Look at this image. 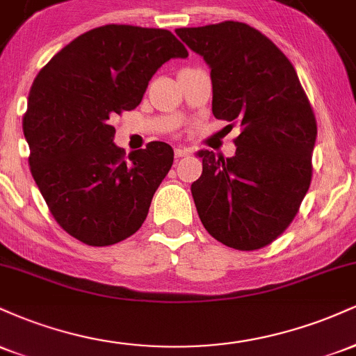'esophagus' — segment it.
<instances>
[{
  "instance_id": "1",
  "label": "esophagus",
  "mask_w": 356,
  "mask_h": 356,
  "mask_svg": "<svg viewBox=\"0 0 356 356\" xmlns=\"http://www.w3.org/2000/svg\"><path fill=\"white\" fill-rule=\"evenodd\" d=\"M174 154H175V157H186V155H189V154H192V149H189V147H175V150H174Z\"/></svg>"
}]
</instances>
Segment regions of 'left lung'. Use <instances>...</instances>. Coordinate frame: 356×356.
Listing matches in <instances>:
<instances>
[{"instance_id":"8db88e82","label":"left lung","mask_w":356,"mask_h":356,"mask_svg":"<svg viewBox=\"0 0 356 356\" xmlns=\"http://www.w3.org/2000/svg\"><path fill=\"white\" fill-rule=\"evenodd\" d=\"M175 33L211 67L214 117L243 127L234 157L197 152L202 175L191 191L199 218L226 246H268L288 229L312 184V104L291 61L256 28L222 22Z\"/></svg>"}]
</instances>
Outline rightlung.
Masks as SVG:
<instances>
[{
  "mask_svg": "<svg viewBox=\"0 0 356 356\" xmlns=\"http://www.w3.org/2000/svg\"><path fill=\"white\" fill-rule=\"evenodd\" d=\"M167 30L105 24L80 35L40 70L23 132L30 170L63 231L88 246H112L140 229L174 162L149 142L127 157L110 118L136 108L167 60L186 58Z\"/></svg>",
  "mask_w": 356,
  "mask_h": 356,
  "instance_id": "obj_1",
  "label": "right lung"
}]
</instances>
